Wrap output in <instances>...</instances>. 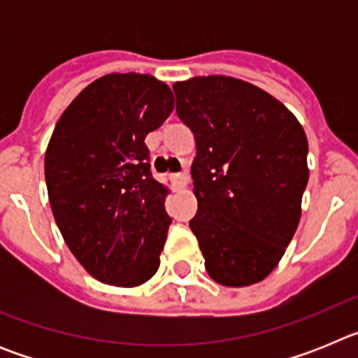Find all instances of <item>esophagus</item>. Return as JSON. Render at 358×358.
<instances>
[{
  "label": "esophagus",
  "instance_id": "34e87169",
  "mask_svg": "<svg viewBox=\"0 0 358 358\" xmlns=\"http://www.w3.org/2000/svg\"><path fill=\"white\" fill-rule=\"evenodd\" d=\"M172 179L173 181L177 182V185H181V186H185L186 182H188V172H177V173H172Z\"/></svg>",
  "mask_w": 358,
  "mask_h": 358
}]
</instances>
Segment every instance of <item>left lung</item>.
Returning a JSON list of instances; mask_svg holds the SVG:
<instances>
[{"instance_id":"left-lung-1","label":"left lung","mask_w":358,"mask_h":358,"mask_svg":"<svg viewBox=\"0 0 358 358\" xmlns=\"http://www.w3.org/2000/svg\"><path fill=\"white\" fill-rule=\"evenodd\" d=\"M177 116L192 129L197 213L189 227L211 280L258 283L280 264L301 218L308 141L276 98L233 77L173 84Z\"/></svg>"}]
</instances>
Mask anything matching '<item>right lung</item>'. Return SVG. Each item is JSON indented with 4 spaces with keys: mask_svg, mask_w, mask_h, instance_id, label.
<instances>
[{
    "mask_svg": "<svg viewBox=\"0 0 358 358\" xmlns=\"http://www.w3.org/2000/svg\"><path fill=\"white\" fill-rule=\"evenodd\" d=\"M173 110L164 82L110 73L90 84L53 129L44 177L69 251L98 281L136 287L159 268L172 218L145 136Z\"/></svg>",
    "mask_w": 358,
    "mask_h": 358,
    "instance_id": "add662e5",
    "label": "right lung"
}]
</instances>
